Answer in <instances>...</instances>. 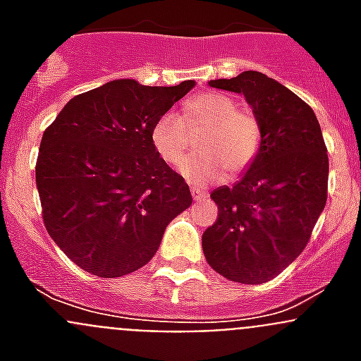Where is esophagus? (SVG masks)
<instances>
[{"label":"esophagus","mask_w":361,"mask_h":361,"mask_svg":"<svg viewBox=\"0 0 361 361\" xmlns=\"http://www.w3.org/2000/svg\"><path fill=\"white\" fill-rule=\"evenodd\" d=\"M206 195H208V193H206L204 190H200V188H197V186H191V197H193V200L206 199Z\"/></svg>","instance_id":"obj_1"}]
</instances>
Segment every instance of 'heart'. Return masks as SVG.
<instances>
[{
    "label": "heart",
    "mask_w": 361,
    "mask_h": 361,
    "mask_svg": "<svg viewBox=\"0 0 361 361\" xmlns=\"http://www.w3.org/2000/svg\"><path fill=\"white\" fill-rule=\"evenodd\" d=\"M206 128L200 140L201 153L178 164V171L190 183H215L229 173H240L260 149V124L250 110L238 108L235 99L216 92L191 97L184 108V119L175 111H164L152 126V145L159 157L177 164L187 145V130Z\"/></svg>",
    "instance_id": "b5f03b06"
}]
</instances>
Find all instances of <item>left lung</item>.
I'll return each mask as SVG.
<instances>
[{
  "label": "left lung",
  "instance_id": "1",
  "mask_svg": "<svg viewBox=\"0 0 361 361\" xmlns=\"http://www.w3.org/2000/svg\"><path fill=\"white\" fill-rule=\"evenodd\" d=\"M209 86L244 95L262 139L240 180L212 191L219 216L202 235L204 257L231 282L264 283L304 251L324 212L327 148L311 106L266 73L245 70Z\"/></svg>",
  "mask_w": 361,
  "mask_h": 361
}]
</instances>
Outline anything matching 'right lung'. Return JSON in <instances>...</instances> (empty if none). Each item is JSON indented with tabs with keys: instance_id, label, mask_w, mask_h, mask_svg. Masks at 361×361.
<instances>
[{
	"instance_id": "right-lung-1",
	"label": "right lung",
	"mask_w": 361,
	"mask_h": 361,
	"mask_svg": "<svg viewBox=\"0 0 361 361\" xmlns=\"http://www.w3.org/2000/svg\"><path fill=\"white\" fill-rule=\"evenodd\" d=\"M193 86L116 79L70 99L44 130L36 164L44 228L75 266L103 279L133 273L191 206L149 132Z\"/></svg>"
}]
</instances>
